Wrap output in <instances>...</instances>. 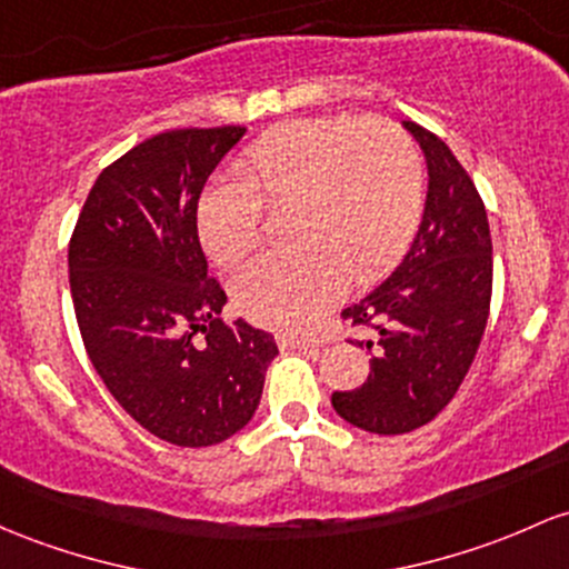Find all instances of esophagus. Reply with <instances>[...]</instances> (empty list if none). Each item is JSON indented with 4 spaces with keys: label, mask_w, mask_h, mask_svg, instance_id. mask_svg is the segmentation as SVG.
I'll use <instances>...</instances> for the list:
<instances>
[{
    "label": "esophagus",
    "mask_w": 569,
    "mask_h": 569,
    "mask_svg": "<svg viewBox=\"0 0 569 569\" xmlns=\"http://www.w3.org/2000/svg\"><path fill=\"white\" fill-rule=\"evenodd\" d=\"M278 346L283 351H316L318 342L310 340V337H299V335H280Z\"/></svg>",
    "instance_id": "obj_1"
}]
</instances>
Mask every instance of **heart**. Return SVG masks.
<instances>
[{
	"mask_svg": "<svg viewBox=\"0 0 569 569\" xmlns=\"http://www.w3.org/2000/svg\"><path fill=\"white\" fill-rule=\"evenodd\" d=\"M237 180L204 189L197 232L218 264L259 242L267 208L289 204V248L248 261L234 305L261 327L308 329L342 297L348 274L372 280L405 253L421 216V156L386 118H299L242 153Z\"/></svg>",
	"mask_w": 569,
	"mask_h": 569,
	"instance_id": "b5f03b06",
	"label": "heart"
}]
</instances>
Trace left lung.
Listing matches in <instances>:
<instances>
[{
    "mask_svg": "<svg viewBox=\"0 0 569 569\" xmlns=\"http://www.w3.org/2000/svg\"><path fill=\"white\" fill-rule=\"evenodd\" d=\"M429 170L427 204L413 246L378 289L342 310L370 340V376L335 391L332 408L353 427L405 435L451 402L476 359L491 305V234L483 199L440 137L413 121Z\"/></svg>",
    "mask_w": 569,
    "mask_h": 569,
    "instance_id": "1",
    "label": "left lung"
}]
</instances>
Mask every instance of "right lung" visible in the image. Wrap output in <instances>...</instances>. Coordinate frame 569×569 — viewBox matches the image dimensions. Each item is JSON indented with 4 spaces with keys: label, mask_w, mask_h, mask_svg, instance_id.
Here are the masks:
<instances>
[{
    "label": "right lung",
    "mask_w": 569,
    "mask_h": 569,
    "mask_svg": "<svg viewBox=\"0 0 569 569\" xmlns=\"http://www.w3.org/2000/svg\"><path fill=\"white\" fill-rule=\"evenodd\" d=\"M246 127L172 129L104 167L70 240V291L93 370L142 429L180 448L240 432L278 356L270 332L221 321L197 234L199 193Z\"/></svg>",
    "instance_id": "1"
}]
</instances>
